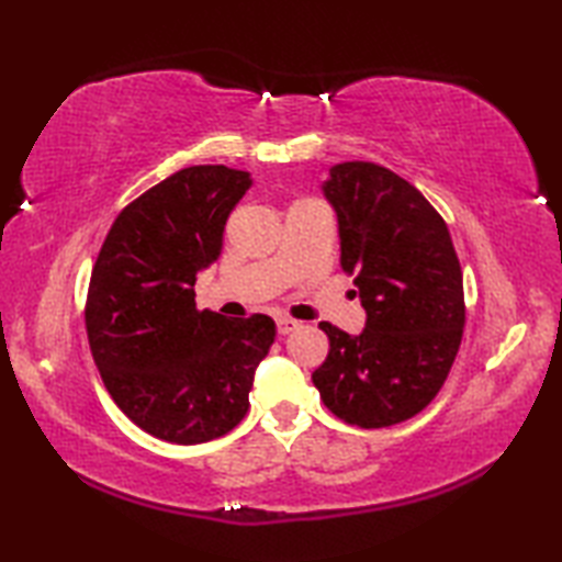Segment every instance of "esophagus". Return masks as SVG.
Returning <instances> with one entry per match:
<instances>
[{"instance_id": "34e87169", "label": "esophagus", "mask_w": 562, "mask_h": 562, "mask_svg": "<svg viewBox=\"0 0 562 562\" xmlns=\"http://www.w3.org/2000/svg\"><path fill=\"white\" fill-rule=\"evenodd\" d=\"M300 326H302L300 321H294V318H288V316L278 318V333H280V336H290V333L296 330Z\"/></svg>"}]
</instances>
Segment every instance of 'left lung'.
Returning <instances> with one entry per match:
<instances>
[{
	"label": "left lung",
	"mask_w": 562,
	"mask_h": 562,
	"mask_svg": "<svg viewBox=\"0 0 562 562\" xmlns=\"http://www.w3.org/2000/svg\"><path fill=\"white\" fill-rule=\"evenodd\" d=\"M321 190L338 217L340 266L357 272L367 321L360 336L318 326L330 350L312 381L345 423H403L437 396L459 352L465 308L457 250L420 190L384 166L336 164Z\"/></svg>",
	"instance_id": "obj_1"
}]
</instances>
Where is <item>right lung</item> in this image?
I'll list each match as a JSON object with an SVG mask.
<instances>
[{"instance_id": "right-lung-1", "label": "right lung", "mask_w": 562, "mask_h": 562, "mask_svg": "<svg viewBox=\"0 0 562 562\" xmlns=\"http://www.w3.org/2000/svg\"><path fill=\"white\" fill-rule=\"evenodd\" d=\"M248 171L190 166L117 214L91 272L87 336L105 389L130 420L171 445H202L244 420L274 342L266 314L195 308L198 272L222 254Z\"/></svg>"}]
</instances>
